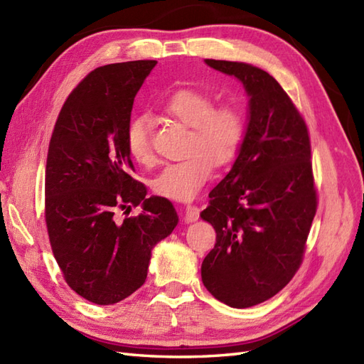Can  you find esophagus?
Segmentation results:
<instances>
[{"label":"esophagus","instance_id":"obj_1","mask_svg":"<svg viewBox=\"0 0 364 364\" xmlns=\"http://www.w3.org/2000/svg\"><path fill=\"white\" fill-rule=\"evenodd\" d=\"M200 218V208L197 204H189L184 209V221L186 223H193Z\"/></svg>","mask_w":364,"mask_h":364}]
</instances>
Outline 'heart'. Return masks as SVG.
<instances>
[{
  "instance_id": "1",
  "label": "heart",
  "mask_w": 364,
  "mask_h": 364,
  "mask_svg": "<svg viewBox=\"0 0 364 364\" xmlns=\"http://www.w3.org/2000/svg\"><path fill=\"white\" fill-rule=\"evenodd\" d=\"M215 100L200 89H180L167 98L163 110L191 127L186 160L167 164L152 181V189L164 198L188 201L209 181L212 161L221 166L235 156L245 135V115L238 105ZM126 146L132 160L141 166L155 161L152 119L136 115L126 129Z\"/></svg>"
}]
</instances>
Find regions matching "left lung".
<instances>
[{"mask_svg":"<svg viewBox=\"0 0 364 364\" xmlns=\"http://www.w3.org/2000/svg\"><path fill=\"white\" fill-rule=\"evenodd\" d=\"M246 87L249 124L230 172L209 193L201 218L217 232L203 284L232 307L272 298L303 263L318 206L309 129L284 89L246 63L206 60Z\"/></svg>","mask_w":364,"mask_h":364,"instance_id":"8db88e82","label":"left lung"}]
</instances>
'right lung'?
Wrapping results in <instances>:
<instances>
[{
	"label": "right lung",
	"mask_w": 364,
	"mask_h": 364,
	"mask_svg": "<svg viewBox=\"0 0 364 364\" xmlns=\"http://www.w3.org/2000/svg\"><path fill=\"white\" fill-rule=\"evenodd\" d=\"M155 64L92 70L64 101L50 136L44 183L50 247L69 287L95 304H115L141 287L152 247L178 223L169 200L146 198L126 146L134 98ZM138 203L144 212L129 218Z\"/></svg>",
	"instance_id": "add662e5"
}]
</instances>
